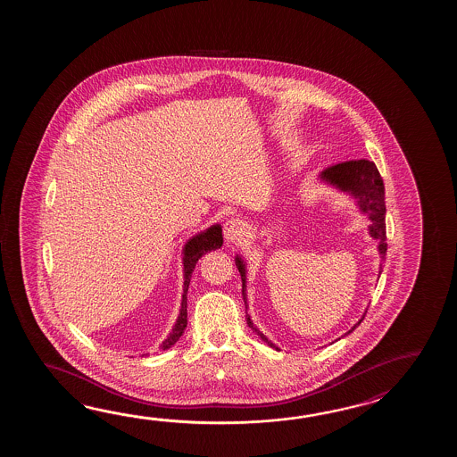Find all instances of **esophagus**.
<instances>
[{
    "instance_id": "esophagus-1",
    "label": "esophagus",
    "mask_w": 457,
    "mask_h": 457,
    "mask_svg": "<svg viewBox=\"0 0 457 457\" xmlns=\"http://www.w3.org/2000/svg\"><path fill=\"white\" fill-rule=\"evenodd\" d=\"M245 233V225L238 219H230L224 225L225 240L228 243L238 242Z\"/></svg>"
}]
</instances>
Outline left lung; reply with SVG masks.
Instances as JSON below:
<instances>
[{
  "instance_id": "1",
  "label": "left lung",
  "mask_w": 457,
  "mask_h": 457,
  "mask_svg": "<svg viewBox=\"0 0 457 457\" xmlns=\"http://www.w3.org/2000/svg\"><path fill=\"white\" fill-rule=\"evenodd\" d=\"M321 179L328 181L330 185L340 187L341 191L345 193H350L360 205L361 212L370 215V232L374 238L379 240V252L380 258L384 260L386 253H387V243H386V193H384V181L380 178L379 170L378 166L374 165V162L370 160H350V162H343L338 165L328 166L327 170L321 171ZM237 262V268L240 271L243 282V301L246 299V294H245V266L240 258L235 260ZM384 264H380V270H382ZM364 320V317L361 319L348 333L354 330L361 321ZM246 323L248 327L256 331L260 335L264 343H268L272 348H276L272 345L271 341L268 340L262 333L254 328L253 321L250 320V315L246 313Z\"/></svg>"
}]
</instances>
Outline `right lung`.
<instances>
[{
	"label": "right lung",
	"instance_id": "1",
	"mask_svg": "<svg viewBox=\"0 0 457 457\" xmlns=\"http://www.w3.org/2000/svg\"><path fill=\"white\" fill-rule=\"evenodd\" d=\"M224 243V237H222V227L220 225H212L211 228H207L205 232L199 233L193 237L189 242L186 243L185 246V294H183V302H181V313L178 317L175 328L170 333V337L163 341V345L160 346L162 350H168L175 345L176 341L181 338V335L185 333L186 325H187V311H186V294H187V287H189V281H191V274L195 271V262H199V258L205 254L207 252H212L220 248Z\"/></svg>",
	"mask_w": 457,
	"mask_h": 457
}]
</instances>
